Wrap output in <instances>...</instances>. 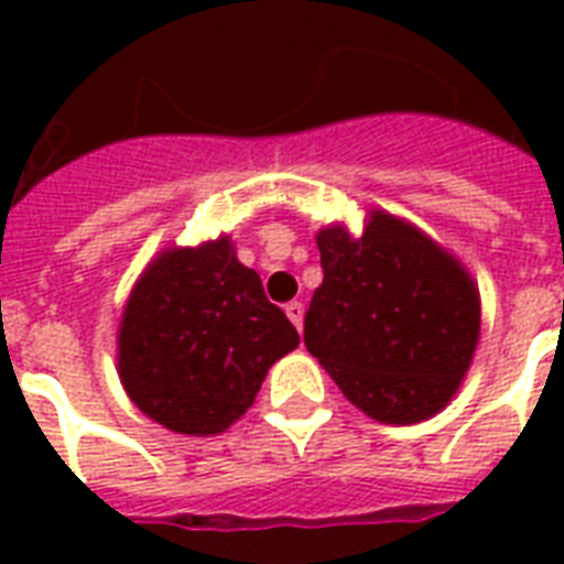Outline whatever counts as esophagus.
<instances>
[{"label": "esophagus", "instance_id": "34e87169", "mask_svg": "<svg viewBox=\"0 0 564 564\" xmlns=\"http://www.w3.org/2000/svg\"><path fill=\"white\" fill-rule=\"evenodd\" d=\"M286 316H290V322L301 330V325H304V304L301 301H290L286 304Z\"/></svg>", "mask_w": 564, "mask_h": 564}]
</instances>
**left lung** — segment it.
Returning <instances> with one entry per match:
<instances>
[{
	"instance_id": "8db88e82",
	"label": "left lung",
	"mask_w": 564,
	"mask_h": 564,
	"mask_svg": "<svg viewBox=\"0 0 564 564\" xmlns=\"http://www.w3.org/2000/svg\"><path fill=\"white\" fill-rule=\"evenodd\" d=\"M325 281L304 345L371 419L412 424L451 401L480 336V295L421 230L375 213L360 239L318 230Z\"/></svg>"
}]
</instances>
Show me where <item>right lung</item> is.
Returning a JSON list of instances; mask_svg holds the SVG:
<instances>
[{"label": "right lung", "instance_id": "add662e5", "mask_svg": "<svg viewBox=\"0 0 564 564\" xmlns=\"http://www.w3.org/2000/svg\"><path fill=\"white\" fill-rule=\"evenodd\" d=\"M299 343L260 274L221 237L172 248L145 269L119 327V377L149 419L213 436L251 406L269 366Z\"/></svg>", "mask_w": 564, "mask_h": 564}]
</instances>
